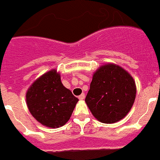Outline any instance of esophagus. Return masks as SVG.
<instances>
[{
	"instance_id": "esophagus-1",
	"label": "esophagus",
	"mask_w": 160,
	"mask_h": 160,
	"mask_svg": "<svg viewBox=\"0 0 160 160\" xmlns=\"http://www.w3.org/2000/svg\"><path fill=\"white\" fill-rule=\"evenodd\" d=\"M84 97H85L84 93H82V94H80V95L79 96V99H80V100H84Z\"/></svg>"
}]
</instances>
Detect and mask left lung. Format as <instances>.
Listing matches in <instances>:
<instances>
[{"label": "left lung", "instance_id": "left-lung-1", "mask_svg": "<svg viewBox=\"0 0 160 160\" xmlns=\"http://www.w3.org/2000/svg\"><path fill=\"white\" fill-rule=\"evenodd\" d=\"M136 94V82L130 73L118 65L107 63L93 72L85 102L97 120L110 124L127 116Z\"/></svg>", "mask_w": 160, "mask_h": 160}]
</instances>
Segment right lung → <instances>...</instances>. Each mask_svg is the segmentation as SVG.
I'll use <instances>...</instances> for the list:
<instances>
[{
	"label": "right lung",
	"mask_w": 160,
	"mask_h": 160,
	"mask_svg": "<svg viewBox=\"0 0 160 160\" xmlns=\"http://www.w3.org/2000/svg\"><path fill=\"white\" fill-rule=\"evenodd\" d=\"M26 103L32 116L50 128L64 126L71 118L79 101L61 81V76L52 69L38 77L26 92Z\"/></svg>",
	"instance_id": "obj_1"
}]
</instances>
